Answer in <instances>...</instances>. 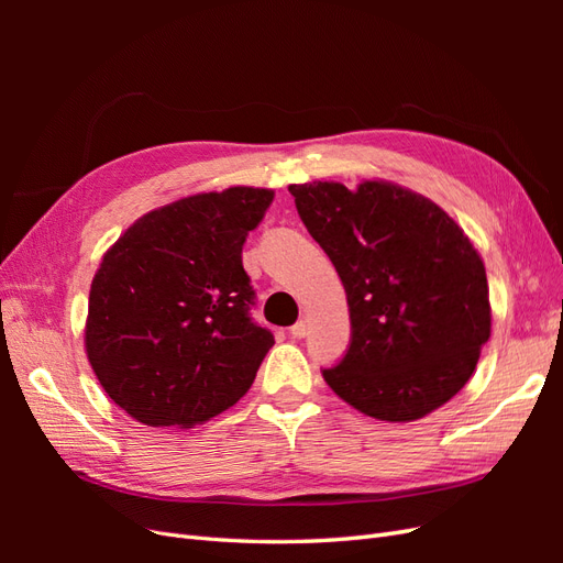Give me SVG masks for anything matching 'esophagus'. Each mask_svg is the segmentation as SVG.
Listing matches in <instances>:
<instances>
[{"instance_id":"34e87169","label":"esophagus","mask_w":563,"mask_h":563,"mask_svg":"<svg viewBox=\"0 0 563 563\" xmlns=\"http://www.w3.org/2000/svg\"><path fill=\"white\" fill-rule=\"evenodd\" d=\"M288 333H291L294 338H305V335H308V323L298 321V323H294L291 331H288Z\"/></svg>"}]
</instances>
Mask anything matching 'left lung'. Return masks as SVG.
<instances>
[{"instance_id":"left-lung-1","label":"left lung","mask_w":563,"mask_h":563,"mask_svg":"<svg viewBox=\"0 0 563 563\" xmlns=\"http://www.w3.org/2000/svg\"><path fill=\"white\" fill-rule=\"evenodd\" d=\"M345 286L352 338L323 380L356 411L411 422L465 387L490 335L479 253L446 211L399 185H288Z\"/></svg>"}]
</instances>
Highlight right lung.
Returning <instances> with one entry per match:
<instances>
[{"instance_id":"right-lung-1","label":"right lung","mask_w":563,"mask_h":563,"mask_svg":"<svg viewBox=\"0 0 563 563\" xmlns=\"http://www.w3.org/2000/svg\"><path fill=\"white\" fill-rule=\"evenodd\" d=\"M275 192L230 187L150 211L103 255L87 354L108 397L150 428H192L240 401L275 345L253 321L242 249Z\"/></svg>"}]
</instances>
